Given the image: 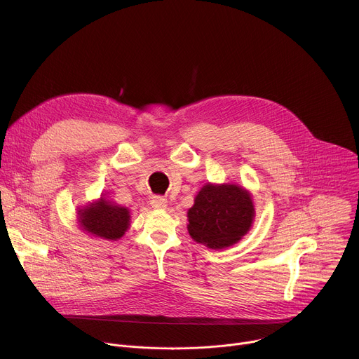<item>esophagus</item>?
<instances>
[{
    "label": "esophagus",
    "instance_id": "1",
    "mask_svg": "<svg viewBox=\"0 0 359 359\" xmlns=\"http://www.w3.org/2000/svg\"><path fill=\"white\" fill-rule=\"evenodd\" d=\"M166 203H168V200L165 197H162V196H153L150 198L151 208H155V209H165L166 208Z\"/></svg>",
    "mask_w": 359,
    "mask_h": 359
}]
</instances>
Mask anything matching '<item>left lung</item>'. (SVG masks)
<instances>
[{"mask_svg": "<svg viewBox=\"0 0 359 359\" xmlns=\"http://www.w3.org/2000/svg\"><path fill=\"white\" fill-rule=\"evenodd\" d=\"M191 238L210 248L237 243L251 227L254 206L248 191L236 184H206L187 212Z\"/></svg>", "mask_w": 359, "mask_h": 359, "instance_id": "left-lung-1", "label": "left lung"}]
</instances>
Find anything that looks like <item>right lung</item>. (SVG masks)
I'll return each instance as SVG.
<instances>
[{
    "mask_svg": "<svg viewBox=\"0 0 359 359\" xmlns=\"http://www.w3.org/2000/svg\"><path fill=\"white\" fill-rule=\"evenodd\" d=\"M129 210L116 206L107 198L81 210L79 223L85 231L107 240L121 238L129 227Z\"/></svg>",
    "mask_w": 359,
    "mask_h": 359,
    "instance_id": "obj_1",
    "label": "right lung"
}]
</instances>
